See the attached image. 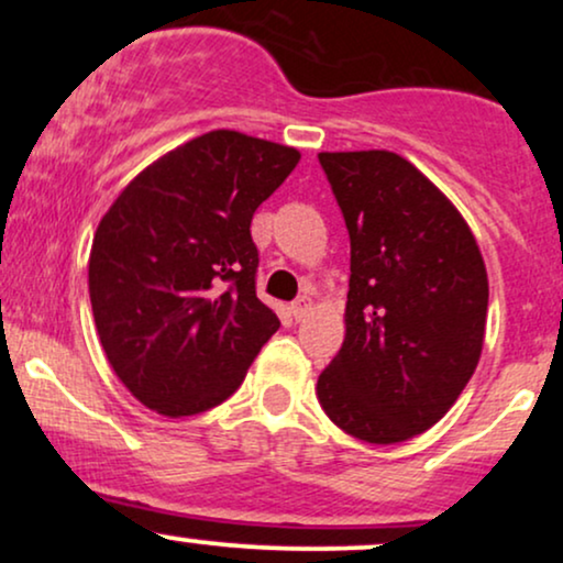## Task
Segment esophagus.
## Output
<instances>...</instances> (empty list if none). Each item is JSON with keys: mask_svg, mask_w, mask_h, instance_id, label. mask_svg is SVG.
Returning <instances> with one entry per match:
<instances>
[{"mask_svg": "<svg viewBox=\"0 0 563 563\" xmlns=\"http://www.w3.org/2000/svg\"><path fill=\"white\" fill-rule=\"evenodd\" d=\"M309 312H312V299H309V296H299V299L290 303V314H294L296 320H303Z\"/></svg>", "mask_w": 563, "mask_h": 563, "instance_id": "obj_1", "label": "esophagus"}]
</instances>
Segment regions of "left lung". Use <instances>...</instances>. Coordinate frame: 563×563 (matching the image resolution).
Here are the masks:
<instances>
[{"label": "left lung", "mask_w": 563, "mask_h": 563, "mask_svg": "<svg viewBox=\"0 0 563 563\" xmlns=\"http://www.w3.org/2000/svg\"><path fill=\"white\" fill-rule=\"evenodd\" d=\"M352 243L346 335L318 399L346 434L397 444L431 429L479 365L489 283L474 232L391 151L320 153Z\"/></svg>", "instance_id": "obj_1"}]
</instances>
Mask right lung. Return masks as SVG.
Returning a JSON list of instances; mask_svg holds the SVG:
<instances>
[{
  "label": "right lung",
  "instance_id": "add662e5",
  "mask_svg": "<svg viewBox=\"0 0 563 563\" xmlns=\"http://www.w3.org/2000/svg\"><path fill=\"white\" fill-rule=\"evenodd\" d=\"M299 158L296 147L214 129L142 169L97 224V335L121 384L158 416L224 402L280 328L256 299L251 219Z\"/></svg>",
  "mask_w": 563,
  "mask_h": 563
}]
</instances>
